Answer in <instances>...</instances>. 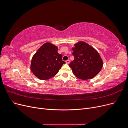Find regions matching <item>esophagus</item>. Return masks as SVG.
Returning <instances> with one entry per match:
<instances>
[{"instance_id": "esophagus-1", "label": "esophagus", "mask_w": 128, "mask_h": 128, "mask_svg": "<svg viewBox=\"0 0 128 128\" xmlns=\"http://www.w3.org/2000/svg\"><path fill=\"white\" fill-rule=\"evenodd\" d=\"M66 62L67 64H69V62H70V60H67V61H66Z\"/></svg>"}]
</instances>
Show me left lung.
Masks as SVG:
<instances>
[{"mask_svg":"<svg viewBox=\"0 0 128 128\" xmlns=\"http://www.w3.org/2000/svg\"><path fill=\"white\" fill-rule=\"evenodd\" d=\"M74 60L69 64L74 75L82 80L91 79L100 72L103 62L99 54L91 46L79 42L72 48Z\"/></svg>","mask_w":128,"mask_h":128,"instance_id":"8db88e82","label":"left lung"}]
</instances>
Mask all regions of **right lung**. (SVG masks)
<instances>
[{
  "label": "right lung",
  "instance_id": "right-lung-1",
  "mask_svg": "<svg viewBox=\"0 0 128 128\" xmlns=\"http://www.w3.org/2000/svg\"><path fill=\"white\" fill-rule=\"evenodd\" d=\"M58 48L46 42L34 55L31 62V70L37 78L46 80L54 76L63 64L62 56L58 53Z\"/></svg>",
  "mask_w": 128,
  "mask_h": 128
}]
</instances>
